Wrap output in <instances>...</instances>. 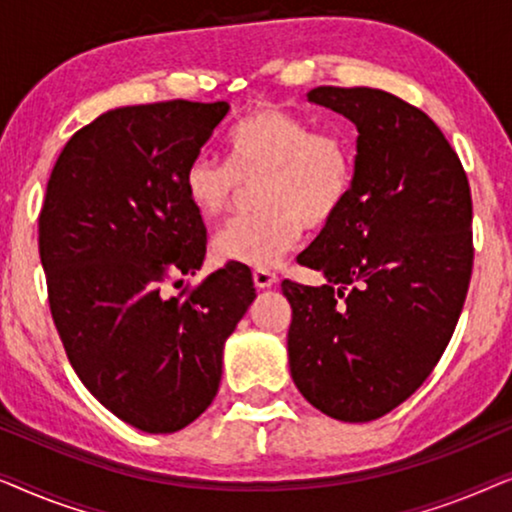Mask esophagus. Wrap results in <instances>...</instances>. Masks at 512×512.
<instances>
[{
	"mask_svg": "<svg viewBox=\"0 0 512 512\" xmlns=\"http://www.w3.org/2000/svg\"><path fill=\"white\" fill-rule=\"evenodd\" d=\"M254 284L256 289H270L277 284V275L270 270H254Z\"/></svg>",
	"mask_w": 512,
	"mask_h": 512,
	"instance_id": "34e87169",
	"label": "esophagus"
}]
</instances>
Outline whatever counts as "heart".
I'll use <instances>...</instances> for the list:
<instances>
[{"mask_svg": "<svg viewBox=\"0 0 512 512\" xmlns=\"http://www.w3.org/2000/svg\"><path fill=\"white\" fill-rule=\"evenodd\" d=\"M228 163L198 156L184 172V193L205 221L233 209L244 184H254L263 209L228 223L212 242L221 263L272 268L296 247L303 228L331 223L352 193L354 146L333 130H312L310 121L279 107L251 109L226 135Z\"/></svg>", "mask_w": 512, "mask_h": 512, "instance_id": "1", "label": "heart"}]
</instances>
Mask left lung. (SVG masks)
<instances>
[{
    "instance_id": "left-lung-1",
    "label": "left lung",
    "mask_w": 512,
    "mask_h": 512,
    "mask_svg": "<svg viewBox=\"0 0 512 512\" xmlns=\"http://www.w3.org/2000/svg\"><path fill=\"white\" fill-rule=\"evenodd\" d=\"M307 102L359 137L345 207L298 256L326 282H282L289 368L324 415L370 422L422 387L452 338L473 268L471 188L438 125L401 97L319 86Z\"/></svg>"
}]
</instances>
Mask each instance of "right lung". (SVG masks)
Returning <instances> with one entry per match:
<instances>
[{
	"label": "right lung",
	"instance_id": "right-lung-1",
	"mask_svg": "<svg viewBox=\"0 0 512 512\" xmlns=\"http://www.w3.org/2000/svg\"><path fill=\"white\" fill-rule=\"evenodd\" d=\"M228 111L111 109L69 139L46 186L39 256L67 359L104 408L146 433L184 429L212 405L223 345L256 298L235 263L186 296L167 291L205 261L184 172Z\"/></svg>",
	"mask_w": 512,
	"mask_h": 512
}]
</instances>
